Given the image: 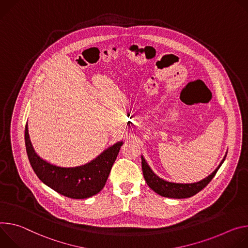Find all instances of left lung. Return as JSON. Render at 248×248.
Wrapping results in <instances>:
<instances>
[{"mask_svg":"<svg viewBox=\"0 0 248 248\" xmlns=\"http://www.w3.org/2000/svg\"><path fill=\"white\" fill-rule=\"evenodd\" d=\"M226 156L227 155L224 156L223 160L219 162L218 167L209 176L194 183H175V182L167 181L158 177L149 167V164L147 163L143 155H142V170H143V174L147 184L158 195L162 197L174 198V199L189 198L191 196H194L195 194H197L198 192H200L203 188H205L209 184V182L213 179V177L216 175L218 169L221 168L223 162L225 161Z\"/></svg>","mask_w":248,"mask_h":248,"instance_id":"8db88e82","label":"left lung"}]
</instances>
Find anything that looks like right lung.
I'll use <instances>...</instances> for the list:
<instances>
[{
  "mask_svg": "<svg viewBox=\"0 0 248 248\" xmlns=\"http://www.w3.org/2000/svg\"><path fill=\"white\" fill-rule=\"evenodd\" d=\"M24 141L31 166L38 178L61 195L73 199L92 197L104 187L123 142H117L84 166L61 168L42 159L33 150L27 124Z\"/></svg>",
  "mask_w": 248,
  "mask_h": 248,
  "instance_id": "obj_1",
  "label": "right lung"
}]
</instances>
